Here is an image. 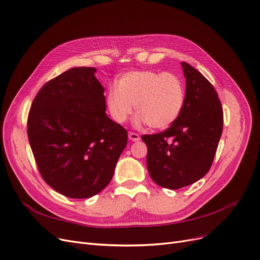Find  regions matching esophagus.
Returning <instances> with one entry per match:
<instances>
[{
	"instance_id": "1",
	"label": "esophagus",
	"mask_w": 260,
	"mask_h": 260,
	"mask_svg": "<svg viewBox=\"0 0 260 260\" xmlns=\"http://www.w3.org/2000/svg\"><path fill=\"white\" fill-rule=\"evenodd\" d=\"M128 137H129V139H130L131 141H133V142H138V141L141 140L139 134H138V133H134V132H129Z\"/></svg>"
}]
</instances>
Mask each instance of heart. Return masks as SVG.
Segmentation results:
<instances>
[{
    "label": "heart",
    "mask_w": 260,
    "mask_h": 260,
    "mask_svg": "<svg viewBox=\"0 0 260 260\" xmlns=\"http://www.w3.org/2000/svg\"><path fill=\"white\" fill-rule=\"evenodd\" d=\"M185 102L182 80L172 72L136 70L123 74L117 86L109 87L106 105L118 123L132 114L133 105L138 126L147 123L152 129H164L177 119Z\"/></svg>",
    "instance_id": "1"
}]
</instances>
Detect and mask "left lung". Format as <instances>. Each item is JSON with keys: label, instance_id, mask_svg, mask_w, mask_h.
Here are the masks:
<instances>
[{"label": "left lung", "instance_id": "8db88e82", "mask_svg": "<svg viewBox=\"0 0 260 260\" xmlns=\"http://www.w3.org/2000/svg\"><path fill=\"white\" fill-rule=\"evenodd\" d=\"M185 102L169 129L143 136L147 145V169L160 186L177 190L208 173L223 131V109L211 83L182 61Z\"/></svg>", "mask_w": 260, "mask_h": 260}]
</instances>
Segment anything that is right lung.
Instances as JSON below:
<instances>
[{
  "label": "right lung",
  "mask_w": 260,
  "mask_h": 260,
  "mask_svg": "<svg viewBox=\"0 0 260 260\" xmlns=\"http://www.w3.org/2000/svg\"><path fill=\"white\" fill-rule=\"evenodd\" d=\"M94 67H75L40 88L27 137L44 180L70 199H88L111 181L128 133L106 114Z\"/></svg>",
  "instance_id": "right-lung-1"
}]
</instances>
